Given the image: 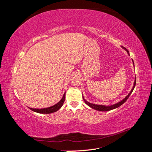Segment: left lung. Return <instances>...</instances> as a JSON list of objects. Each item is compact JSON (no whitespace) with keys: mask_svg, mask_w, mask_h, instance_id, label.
Masks as SVG:
<instances>
[{"mask_svg":"<svg viewBox=\"0 0 152 152\" xmlns=\"http://www.w3.org/2000/svg\"><path fill=\"white\" fill-rule=\"evenodd\" d=\"M122 48L126 50V52L127 53V54L129 55V53L128 50L127 49H126L125 48H124L122 46ZM130 56V55H129ZM132 63H133V65H134V61H133V60L132 59ZM135 86H136V79L134 80V84H133V87L131 89V91H130V93H129L125 98H124L123 99H122L121 102H119L115 104H111V105H109V106H107V105H102V104H93V103H91L89 102H87V101H86L85 99H84V97L83 96V94H82V98H83L84 99V101L85 102V103H86V104H87L89 106V107H90L91 108L93 109H94L96 110H98V111H101V112H107V111H110V110H113V109H115L118 107H120V106H121L122 104H124V103H125L127 99H128V98L129 97L130 95L131 94L132 92L133 91V90H134V87H135Z\"/></svg>","mask_w":152,"mask_h":152,"instance_id":"left-lung-1","label":"left lung"}]
</instances>
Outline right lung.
<instances>
[{
    "instance_id": "add662e5",
    "label": "right lung",
    "mask_w": 152,
    "mask_h": 152,
    "mask_svg": "<svg viewBox=\"0 0 152 152\" xmlns=\"http://www.w3.org/2000/svg\"><path fill=\"white\" fill-rule=\"evenodd\" d=\"M65 93L63 96L61 100L59 101L58 103L56 104H55L54 105L52 106V107H48V108H29L32 111H34L35 112L39 113H45V114H48V113H52L55 112H57L58 110H59L61 108V107L63 104L64 102H65Z\"/></svg>"
}]
</instances>
